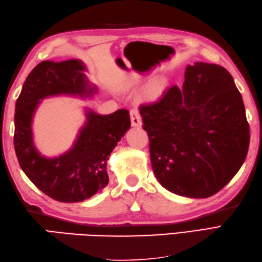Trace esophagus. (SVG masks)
<instances>
[{
  "mask_svg": "<svg viewBox=\"0 0 262 262\" xmlns=\"http://www.w3.org/2000/svg\"><path fill=\"white\" fill-rule=\"evenodd\" d=\"M130 121H132V126L134 127L142 126V117L137 108H133L130 110Z\"/></svg>",
  "mask_w": 262,
  "mask_h": 262,
  "instance_id": "esophagus-1",
  "label": "esophagus"
}]
</instances>
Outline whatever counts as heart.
I'll return each mask as SVG.
<instances>
[{"instance_id":"heart-1","label":"heart","mask_w":262,"mask_h":262,"mask_svg":"<svg viewBox=\"0 0 262 262\" xmlns=\"http://www.w3.org/2000/svg\"><path fill=\"white\" fill-rule=\"evenodd\" d=\"M154 89H155V85H152V86H149V90H154Z\"/></svg>"}]
</instances>
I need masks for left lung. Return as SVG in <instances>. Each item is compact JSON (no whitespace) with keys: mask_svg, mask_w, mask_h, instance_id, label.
Returning a JSON list of instances; mask_svg holds the SVG:
<instances>
[{"mask_svg":"<svg viewBox=\"0 0 262 262\" xmlns=\"http://www.w3.org/2000/svg\"><path fill=\"white\" fill-rule=\"evenodd\" d=\"M140 113L152 168L169 191L190 198L219 192L247 158L250 128L241 93L223 66L196 63L182 86L166 89Z\"/></svg>","mask_w":262,"mask_h":262,"instance_id":"8db88e82","label":"left lung"}]
</instances>
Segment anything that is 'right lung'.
<instances>
[{"instance_id": "1", "label": "right lung", "mask_w": 262, "mask_h": 262, "mask_svg": "<svg viewBox=\"0 0 262 262\" xmlns=\"http://www.w3.org/2000/svg\"><path fill=\"white\" fill-rule=\"evenodd\" d=\"M80 60H43L25 81L15 103L14 149L22 171L39 190L62 203H77L92 197L108 185L107 160L130 127L129 113L119 109L101 116L86 111V125L70 152L46 159L33 146L31 119L39 100L55 94L91 96Z\"/></svg>"}]
</instances>
